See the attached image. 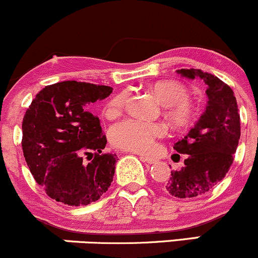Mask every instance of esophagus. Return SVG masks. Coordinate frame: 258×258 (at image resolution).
<instances>
[{"label":"esophagus","instance_id":"34e87169","mask_svg":"<svg viewBox=\"0 0 258 258\" xmlns=\"http://www.w3.org/2000/svg\"><path fill=\"white\" fill-rule=\"evenodd\" d=\"M141 160L144 161V163H148V164H154L157 163V159L152 157H147V155H141Z\"/></svg>","mask_w":258,"mask_h":258}]
</instances>
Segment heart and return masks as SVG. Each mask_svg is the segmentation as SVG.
Returning a JSON list of instances; mask_svg holds the SVG:
<instances>
[{
    "label": "heart",
    "mask_w": 258,
    "mask_h": 258,
    "mask_svg": "<svg viewBox=\"0 0 258 258\" xmlns=\"http://www.w3.org/2000/svg\"><path fill=\"white\" fill-rule=\"evenodd\" d=\"M154 92L163 105L166 106V114L176 126L183 127L192 121L195 106L188 99V92L182 84L174 81L159 82L154 86ZM127 104V94L120 93L110 99L104 107V115L107 118H115L123 112ZM168 127L163 122L126 118L112 126L110 140L116 148L136 153H148L155 147V141L164 137Z\"/></svg>",
    "instance_id": "heart-1"
}]
</instances>
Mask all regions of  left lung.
<instances>
[{
	"label": "left lung",
	"mask_w": 258,
	"mask_h": 258,
	"mask_svg": "<svg viewBox=\"0 0 258 258\" xmlns=\"http://www.w3.org/2000/svg\"><path fill=\"white\" fill-rule=\"evenodd\" d=\"M187 78L203 79L208 88L206 112L187 136L174 144L180 154H187L185 165L172 170L165 189L177 198H192L207 194L233 164L240 140V114L233 89L216 76L201 70L177 71Z\"/></svg>",
	"instance_id": "left-lung-1"
}]
</instances>
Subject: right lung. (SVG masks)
<instances>
[{
  "instance_id": "obj_1",
  "label": "right lung",
  "mask_w": 258,
  "mask_h": 258,
  "mask_svg": "<svg viewBox=\"0 0 258 258\" xmlns=\"http://www.w3.org/2000/svg\"><path fill=\"white\" fill-rule=\"evenodd\" d=\"M111 92V87L86 82H58L40 90L25 111L22 123L25 161L52 200L87 206L111 185L117 157L101 153L106 136L99 118L88 111Z\"/></svg>"
}]
</instances>
